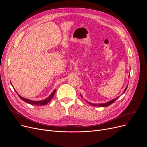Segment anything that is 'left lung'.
<instances>
[{
  "mask_svg": "<svg viewBox=\"0 0 147 147\" xmlns=\"http://www.w3.org/2000/svg\"><path fill=\"white\" fill-rule=\"evenodd\" d=\"M129 78H130V74H129ZM127 86L126 87V88H125V89L124 92H123V94L125 93V91H126V89H127ZM80 96H82V95H80ZM119 98V96H118V97H117V98H114V99H113L111 100V101H108V102H105V103H104V104H93V103L89 102V101H86V100H85V101H86V102H88L89 104H90V105H94V106H95V107H107V106H109V105H110L112 104H113L115 101H116V99H117Z\"/></svg>",
  "mask_w": 147,
  "mask_h": 147,
  "instance_id": "8db88e82",
  "label": "left lung"
}]
</instances>
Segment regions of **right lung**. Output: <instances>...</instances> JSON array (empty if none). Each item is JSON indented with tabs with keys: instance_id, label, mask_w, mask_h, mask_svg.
I'll list each match as a JSON object with an SVG mask.
<instances>
[{
	"instance_id": "right-lung-1",
	"label": "right lung",
	"mask_w": 147,
	"mask_h": 147,
	"mask_svg": "<svg viewBox=\"0 0 147 147\" xmlns=\"http://www.w3.org/2000/svg\"><path fill=\"white\" fill-rule=\"evenodd\" d=\"M11 85L12 86V84L11 82ZM12 87H13V86H12ZM14 90H15V89H14ZM15 92H17L16 90H15ZM55 92H56V89L54 90L52 92V93L47 98H46V99H43V100H41V101H32V100H30V99H27V98H23V97H22L21 96H20V95L17 93H17L18 96L22 100V101H24V102H27V103H28V104H31V105H45L47 104L49 102H50V101H51L52 98H53V96H54V95H55Z\"/></svg>"
}]
</instances>
